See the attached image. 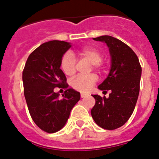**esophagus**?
I'll return each instance as SVG.
<instances>
[{
    "mask_svg": "<svg viewBox=\"0 0 159 159\" xmlns=\"http://www.w3.org/2000/svg\"><path fill=\"white\" fill-rule=\"evenodd\" d=\"M87 96V94L85 93H81V97H85Z\"/></svg>",
    "mask_w": 159,
    "mask_h": 159,
    "instance_id": "1",
    "label": "esophagus"
}]
</instances>
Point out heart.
Returning <instances> with one entry per match:
<instances>
[{
	"mask_svg": "<svg viewBox=\"0 0 159 159\" xmlns=\"http://www.w3.org/2000/svg\"><path fill=\"white\" fill-rule=\"evenodd\" d=\"M80 58L91 62L94 70L100 71L102 69V54L93 48H83L78 52ZM61 69L66 76H73L76 72V58L71 52L65 53L61 59ZM97 81V76L91 74L88 76H78L71 81V86L80 92H88Z\"/></svg>",
	"mask_w": 159,
	"mask_h": 159,
	"instance_id": "obj_1",
	"label": "heart"
}]
</instances>
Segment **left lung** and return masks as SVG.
I'll use <instances>...</instances> for the list:
<instances>
[{"instance_id":"obj_1","label":"left lung","mask_w":159,"mask_h":159,"mask_svg":"<svg viewBox=\"0 0 159 159\" xmlns=\"http://www.w3.org/2000/svg\"><path fill=\"white\" fill-rule=\"evenodd\" d=\"M107 44L111 55V70L107 78L98 86L110 90L108 98L93 95L96 104L91 115L96 124L106 130H114L124 125L132 114L139 93L142 68L130 47L109 35L93 38Z\"/></svg>"}]
</instances>
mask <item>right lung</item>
<instances>
[{
    "label": "right lung",
    "instance_id": "right-lung-1",
    "mask_svg": "<svg viewBox=\"0 0 159 159\" xmlns=\"http://www.w3.org/2000/svg\"><path fill=\"white\" fill-rule=\"evenodd\" d=\"M70 43L52 40L31 53L23 70L24 93L31 118L43 131L55 133L64 127L71 109L80 100V93L68 89L66 78L60 69L61 59L70 48ZM65 89L59 98L53 90Z\"/></svg>",
    "mask_w": 159,
    "mask_h": 159
}]
</instances>
